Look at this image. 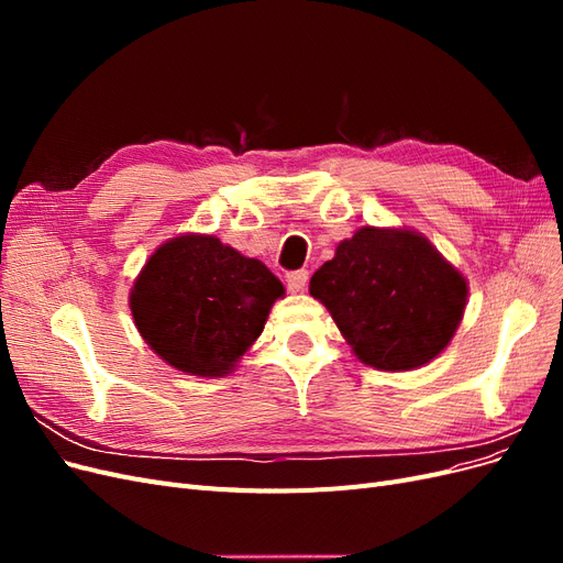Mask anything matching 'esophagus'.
Wrapping results in <instances>:
<instances>
[{
	"instance_id": "1",
	"label": "esophagus",
	"mask_w": 563,
	"mask_h": 563,
	"mask_svg": "<svg viewBox=\"0 0 563 563\" xmlns=\"http://www.w3.org/2000/svg\"><path fill=\"white\" fill-rule=\"evenodd\" d=\"M308 279H310V272L308 269L286 272V286H288V291H294V294H300L302 288L308 286Z\"/></svg>"
}]
</instances>
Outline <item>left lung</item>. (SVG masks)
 Wrapping results in <instances>:
<instances>
[{"instance_id":"left-lung-1","label":"left lung","mask_w":563,"mask_h":563,"mask_svg":"<svg viewBox=\"0 0 563 563\" xmlns=\"http://www.w3.org/2000/svg\"><path fill=\"white\" fill-rule=\"evenodd\" d=\"M310 294L364 364L408 371L451 343L467 284L424 236L366 225L314 272Z\"/></svg>"}]
</instances>
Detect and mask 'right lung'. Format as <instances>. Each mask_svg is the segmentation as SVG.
Instances as JSON below:
<instances>
[{
  "label": "right lung",
  "instance_id": "1",
  "mask_svg": "<svg viewBox=\"0 0 563 563\" xmlns=\"http://www.w3.org/2000/svg\"><path fill=\"white\" fill-rule=\"evenodd\" d=\"M282 282L255 258L209 234H185L150 255L131 291L145 343L201 378L225 376L263 333Z\"/></svg>",
  "mask_w": 563,
  "mask_h": 563
}]
</instances>
